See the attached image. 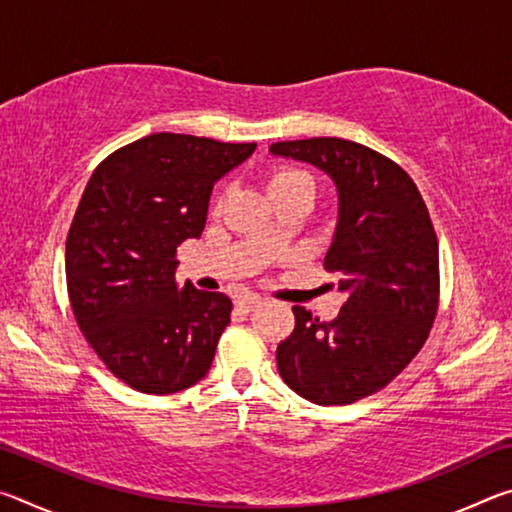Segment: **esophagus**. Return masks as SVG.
I'll return each instance as SVG.
<instances>
[{"instance_id":"1","label":"esophagus","mask_w":512,"mask_h":512,"mask_svg":"<svg viewBox=\"0 0 512 512\" xmlns=\"http://www.w3.org/2000/svg\"><path fill=\"white\" fill-rule=\"evenodd\" d=\"M259 305H262V298L255 296V293H248V296H241L237 300V309L244 311V314H250V311L257 309Z\"/></svg>"}]
</instances>
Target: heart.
Listing matches in <instances>:
<instances>
[{"label":"heart","mask_w":512,"mask_h":512,"mask_svg":"<svg viewBox=\"0 0 512 512\" xmlns=\"http://www.w3.org/2000/svg\"><path fill=\"white\" fill-rule=\"evenodd\" d=\"M298 183H311V176L305 171L300 169H275L271 176H268V192L277 194V192H284V189H289Z\"/></svg>","instance_id":"b5f03b06"}]
</instances>
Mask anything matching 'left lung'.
Instances as JSON below:
<instances>
[{
	"label": "left lung",
	"instance_id": "1",
	"mask_svg": "<svg viewBox=\"0 0 512 512\" xmlns=\"http://www.w3.org/2000/svg\"><path fill=\"white\" fill-rule=\"evenodd\" d=\"M268 151L334 183L339 216L325 268L348 293L332 323L293 307L296 329L277 345V370L309 402L352 404L393 381L427 341L438 309L436 232L409 173L368 146L311 137Z\"/></svg>",
	"mask_w": 512,
	"mask_h": 512
}]
</instances>
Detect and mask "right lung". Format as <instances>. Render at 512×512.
I'll return each mask as SVG.
<instances>
[{
  "label": "right lung",
  "mask_w": 512,
  "mask_h": 512,
  "mask_svg": "<svg viewBox=\"0 0 512 512\" xmlns=\"http://www.w3.org/2000/svg\"><path fill=\"white\" fill-rule=\"evenodd\" d=\"M255 146L155 133L108 155L85 187L65 244L69 302L92 350L135 391H185L212 366L232 300L178 287L176 250L201 237L214 183Z\"/></svg>",
  "instance_id": "add662e5"
}]
</instances>
